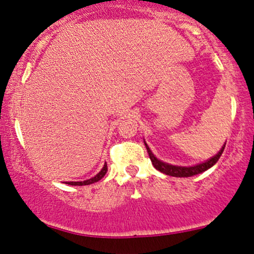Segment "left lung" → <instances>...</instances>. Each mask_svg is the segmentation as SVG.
Returning a JSON list of instances; mask_svg holds the SVG:
<instances>
[{
    "instance_id": "obj_1",
    "label": "left lung",
    "mask_w": 254,
    "mask_h": 254,
    "mask_svg": "<svg viewBox=\"0 0 254 254\" xmlns=\"http://www.w3.org/2000/svg\"><path fill=\"white\" fill-rule=\"evenodd\" d=\"M144 144H145V146H146L147 153H149L150 159H151V162H152L153 167H155L157 170H159L161 173L165 174V175L175 176V178H190V176L196 175V174H200V173L205 172V170L210 169L213 164L217 163L219 157H221V155L223 153L224 147H226V144H224L223 146H222V149L219 150V152L217 153V155H215L213 157L207 159V161L204 162V163L193 165V167H179V165H172V164L165 163V162L159 161V159L156 158L155 155L151 152V150L149 149V146H147L146 142L144 141Z\"/></svg>"
}]
</instances>
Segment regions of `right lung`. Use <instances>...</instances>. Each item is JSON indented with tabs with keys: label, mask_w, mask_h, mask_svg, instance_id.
<instances>
[{
	"label": "right lung",
	"mask_w": 254,
	"mask_h": 254,
	"mask_svg": "<svg viewBox=\"0 0 254 254\" xmlns=\"http://www.w3.org/2000/svg\"><path fill=\"white\" fill-rule=\"evenodd\" d=\"M107 170H108V165H107V162L104 163V167L102 168V170L97 174L96 176H93L92 179H89V180H85V181H72V182H65V184L70 185V186H84V185H91V184H95V182L99 181L102 178L107 174Z\"/></svg>",
	"instance_id": "add662e5"
}]
</instances>
